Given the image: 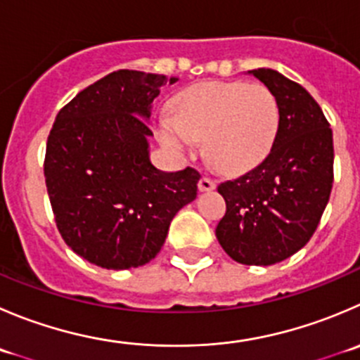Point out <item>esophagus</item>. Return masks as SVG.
<instances>
[{"label":"esophagus","instance_id":"1","mask_svg":"<svg viewBox=\"0 0 360 360\" xmlns=\"http://www.w3.org/2000/svg\"><path fill=\"white\" fill-rule=\"evenodd\" d=\"M214 188H216V183L211 179V177L204 176L200 177V181H198V190L200 191H211L214 190Z\"/></svg>","mask_w":360,"mask_h":360}]
</instances>
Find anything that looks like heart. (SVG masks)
I'll list each match as a JSON object with an SVG mask.
<instances>
[{
    "label": "heart",
    "mask_w": 360,
    "mask_h": 360,
    "mask_svg": "<svg viewBox=\"0 0 360 360\" xmlns=\"http://www.w3.org/2000/svg\"><path fill=\"white\" fill-rule=\"evenodd\" d=\"M280 128V105L258 82H198L174 98L158 137L176 153L204 142L205 158L229 174L253 169L269 155Z\"/></svg>",
    "instance_id": "b5f03b06"
}]
</instances>
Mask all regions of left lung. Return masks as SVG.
<instances>
[{
	"instance_id": "1",
	"label": "left lung",
	"mask_w": 360,
	"mask_h": 360,
	"mask_svg": "<svg viewBox=\"0 0 360 360\" xmlns=\"http://www.w3.org/2000/svg\"><path fill=\"white\" fill-rule=\"evenodd\" d=\"M251 75L273 91L280 128L271 153L218 191L226 212L216 237L244 265H273L297 253L315 233L334 181L333 130L301 84L271 68Z\"/></svg>"
}]
</instances>
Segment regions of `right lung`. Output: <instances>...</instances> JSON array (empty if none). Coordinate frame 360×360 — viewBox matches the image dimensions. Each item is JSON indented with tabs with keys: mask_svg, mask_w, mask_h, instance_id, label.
I'll use <instances>...</instances> for the list:
<instances>
[{
	"mask_svg": "<svg viewBox=\"0 0 360 360\" xmlns=\"http://www.w3.org/2000/svg\"><path fill=\"white\" fill-rule=\"evenodd\" d=\"M176 80L117 70L82 89L52 124L44 174L56 225L98 267L151 262L174 216L197 197V170L163 172L149 160L146 121L160 87Z\"/></svg>",
	"mask_w": 360,
	"mask_h": 360,
	"instance_id": "add662e5",
	"label": "right lung"
}]
</instances>
